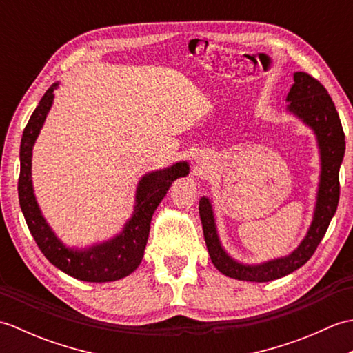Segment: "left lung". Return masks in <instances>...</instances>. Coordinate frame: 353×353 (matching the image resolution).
Listing matches in <instances>:
<instances>
[{
	"label": "left lung",
	"mask_w": 353,
	"mask_h": 353,
	"mask_svg": "<svg viewBox=\"0 0 353 353\" xmlns=\"http://www.w3.org/2000/svg\"><path fill=\"white\" fill-rule=\"evenodd\" d=\"M288 112L310 127L320 150V182L308 234L288 256L249 265L230 258L216 234L212 205L208 197L199 203L201 226L212 264L224 276L247 282H270L301 268L323 239L340 200V165L344 157V132L339 112L325 86L306 72H294V85L287 95Z\"/></svg>",
	"instance_id": "8db88e82"
}]
</instances>
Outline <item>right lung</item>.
Segmentation results:
<instances>
[{
    "mask_svg": "<svg viewBox=\"0 0 353 353\" xmlns=\"http://www.w3.org/2000/svg\"><path fill=\"white\" fill-rule=\"evenodd\" d=\"M51 85L43 94L33 115L22 133L19 148V181L18 196L21 211L24 214L30 234L39 247L43 256L63 273L85 282H112L123 279L138 268L148 239L152 216L159 206L171 183L179 177L188 176V162H177L168 168L152 171L142 176L134 196V211L132 219L124 224L121 234L108 241L89 245L86 249L66 247L45 221L37 205L32 182V152L36 138L43 125L45 118L54 100V89Z\"/></svg>",
    "mask_w": 353,
    "mask_h": 353,
    "instance_id": "right-lung-1",
    "label": "right lung"
}]
</instances>
